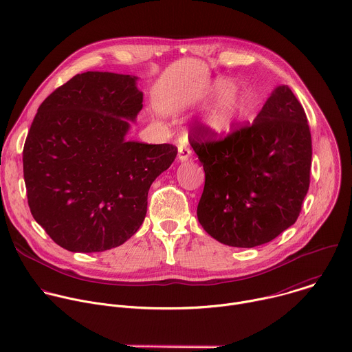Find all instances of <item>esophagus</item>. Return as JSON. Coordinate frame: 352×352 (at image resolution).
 Masks as SVG:
<instances>
[{
	"label": "esophagus",
	"mask_w": 352,
	"mask_h": 352,
	"mask_svg": "<svg viewBox=\"0 0 352 352\" xmlns=\"http://www.w3.org/2000/svg\"><path fill=\"white\" fill-rule=\"evenodd\" d=\"M190 155H192V151H190L189 146H186V145H179L178 146V159H179V162L189 160Z\"/></svg>",
	"instance_id": "esophagus-1"
}]
</instances>
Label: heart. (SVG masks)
Here are the masks:
<instances>
[{"label":"heart","instance_id":"heart-1","mask_svg":"<svg viewBox=\"0 0 352 352\" xmlns=\"http://www.w3.org/2000/svg\"><path fill=\"white\" fill-rule=\"evenodd\" d=\"M230 84L226 81H219L215 85L214 95L221 96L206 114L207 127L218 134L226 133L233 123L238 120V117L243 109V96L235 91L229 92Z\"/></svg>","mask_w":352,"mask_h":352}]
</instances>
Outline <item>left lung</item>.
Here are the masks:
<instances>
[{
  "instance_id": "obj_1",
  "label": "left lung",
  "mask_w": 352,
  "mask_h": 352,
  "mask_svg": "<svg viewBox=\"0 0 352 352\" xmlns=\"http://www.w3.org/2000/svg\"><path fill=\"white\" fill-rule=\"evenodd\" d=\"M197 123L189 142L206 174L197 219L232 248H256L292 226L309 188L311 131L287 85H279L252 124L217 138Z\"/></svg>"
}]
</instances>
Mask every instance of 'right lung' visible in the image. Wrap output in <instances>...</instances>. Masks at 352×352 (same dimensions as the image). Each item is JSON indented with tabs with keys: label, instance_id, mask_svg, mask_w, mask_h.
Listing matches in <instances>:
<instances>
[{
	"label": "right lung",
	"instance_id": "1",
	"mask_svg": "<svg viewBox=\"0 0 352 352\" xmlns=\"http://www.w3.org/2000/svg\"><path fill=\"white\" fill-rule=\"evenodd\" d=\"M137 77L87 72L40 104L23 148L34 219L74 253L123 245L142 225L152 182L174 162L170 144L126 141L142 109Z\"/></svg>",
	"mask_w": 352,
	"mask_h": 352
}]
</instances>
